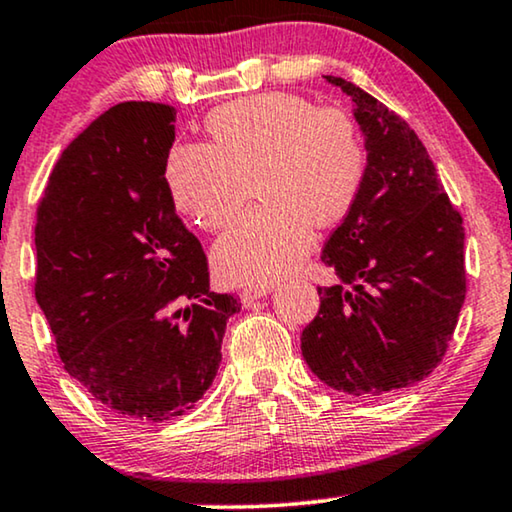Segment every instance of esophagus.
<instances>
[{
	"label": "esophagus",
	"mask_w": 512,
	"mask_h": 512,
	"mask_svg": "<svg viewBox=\"0 0 512 512\" xmlns=\"http://www.w3.org/2000/svg\"><path fill=\"white\" fill-rule=\"evenodd\" d=\"M270 291H272V286H249V289H242L240 291V298H242L244 305H251V303H254V300L268 296Z\"/></svg>",
	"instance_id": "obj_1"
}]
</instances>
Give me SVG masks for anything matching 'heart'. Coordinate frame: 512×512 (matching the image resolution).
Segmentation results:
<instances>
[{"label":"heart","instance_id":"obj_1","mask_svg":"<svg viewBox=\"0 0 512 512\" xmlns=\"http://www.w3.org/2000/svg\"><path fill=\"white\" fill-rule=\"evenodd\" d=\"M207 130L214 144L181 142L167 153L174 205L219 230L240 214L254 179L265 202L216 242L214 265L233 284H272L310 254L312 223L333 226L352 209L366 172L359 128L335 104L263 93L216 107Z\"/></svg>","mask_w":512,"mask_h":512}]
</instances>
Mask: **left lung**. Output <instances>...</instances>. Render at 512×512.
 Here are the masks:
<instances>
[{
    "mask_svg": "<svg viewBox=\"0 0 512 512\" xmlns=\"http://www.w3.org/2000/svg\"><path fill=\"white\" fill-rule=\"evenodd\" d=\"M326 81L356 104L368 165L321 254L340 282L317 289L321 305L300 349L328 387L382 396L443 361L466 298L464 219L415 130L354 83Z\"/></svg>",
    "mask_w": 512,
    "mask_h": 512,
    "instance_id": "8db88e82",
    "label": "left lung"
}]
</instances>
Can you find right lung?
I'll return each mask as SVG.
<instances>
[{"label":"right lung","mask_w":512,"mask_h":512,"mask_svg":"<svg viewBox=\"0 0 512 512\" xmlns=\"http://www.w3.org/2000/svg\"><path fill=\"white\" fill-rule=\"evenodd\" d=\"M174 118L160 102L97 116L55 163L34 226V296L65 370L137 422H167L200 401L242 307L209 291L202 244L174 212Z\"/></svg>","instance_id":"right-lung-1"}]
</instances>
